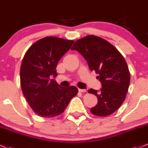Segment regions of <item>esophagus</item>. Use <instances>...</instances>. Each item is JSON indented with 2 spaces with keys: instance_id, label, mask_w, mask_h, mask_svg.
I'll return each mask as SVG.
<instances>
[{
  "instance_id": "obj_1",
  "label": "esophagus",
  "mask_w": 148,
  "mask_h": 148,
  "mask_svg": "<svg viewBox=\"0 0 148 148\" xmlns=\"http://www.w3.org/2000/svg\"><path fill=\"white\" fill-rule=\"evenodd\" d=\"M79 91L82 93V92H86L87 90L85 89H79Z\"/></svg>"
}]
</instances>
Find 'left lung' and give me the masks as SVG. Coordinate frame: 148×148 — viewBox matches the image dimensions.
Wrapping results in <instances>:
<instances>
[{
  "instance_id": "1",
  "label": "left lung",
  "mask_w": 148,
  "mask_h": 148,
  "mask_svg": "<svg viewBox=\"0 0 148 148\" xmlns=\"http://www.w3.org/2000/svg\"><path fill=\"white\" fill-rule=\"evenodd\" d=\"M71 49L78 51L84 57L90 70L95 71L97 79L102 85L100 93L93 89L88 90L98 98L97 106L90 112L99 116L113 114L125 101L130 82L125 58L114 46L94 35L77 40Z\"/></svg>"
}]
</instances>
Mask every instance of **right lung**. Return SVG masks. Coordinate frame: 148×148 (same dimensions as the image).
I'll use <instances>...</instances> for the list:
<instances>
[{"label":"right lung","instance_id":"right-lung-1","mask_svg":"<svg viewBox=\"0 0 148 148\" xmlns=\"http://www.w3.org/2000/svg\"><path fill=\"white\" fill-rule=\"evenodd\" d=\"M74 42L73 40L47 36L33 43L23 57L20 70L21 89L38 116L52 118L60 115L78 93L76 87H60L51 79L58 75L57 64Z\"/></svg>","mask_w":148,"mask_h":148}]
</instances>
